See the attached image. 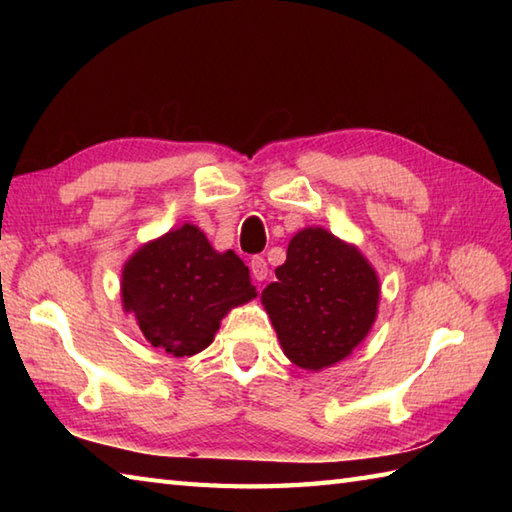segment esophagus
<instances>
[{"label": "esophagus", "mask_w": 512, "mask_h": 512, "mask_svg": "<svg viewBox=\"0 0 512 512\" xmlns=\"http://www.w3.org/2000/svg\"><path fill=\"white\" fill-rule=\"evenodd\" d=\"M250 273H253V277L257 281L268 279V264L262 255H255L253 259H250Z\"/></svg>", "instance_id": "1"}]
</instances>
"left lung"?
I'll return each mask as SVG.
<instances>
[{
    "label": "left lung",
    "instance_id": "8db88e82",
    "mask_svg": "<svg viewBox=\"0 0 512 512\" xmlns=\"http://www.w3.org/2000/svg\"><path fill=\"white\" fill-rule=\"evenodd\" d=\"M262 303L292 363L310 372L343 361L372 330L380 284L361 250L321 226L290 239Z\"/></svg>",
    "mask_w": 512,
    "mask_h": 512
}]
</instances>
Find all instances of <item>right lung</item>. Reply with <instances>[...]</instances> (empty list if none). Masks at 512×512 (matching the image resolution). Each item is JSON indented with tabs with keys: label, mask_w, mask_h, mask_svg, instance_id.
Here are the masks:
<instances>
[{
	"label": "right lung",
	"mask_w": 512,
	"mask_h": 512,
	"mask_svg": "<svg viewBox=\"0 0 512 512\" xmlns=\"http://www.w3.org/2000/svg\"><path fill=\"white\" fill-rule=\"evenodd\" d=\"M121 297L151 345L193 356L213 343L228 310L257 292L233 250L217 253L198 226L182 224L127 259Z\"/></svg>",
	"instance_id": "right-lung-1"
}]
</instances>
